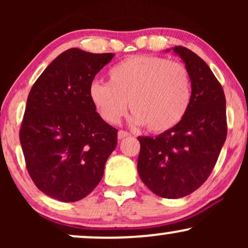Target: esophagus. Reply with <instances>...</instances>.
<instances>
[{
    "label": "esophagus",
    "instance_id": "34e87169",
    "mask_svg": "<svg viewBox=\"0 0 248 248\" xmlns=\"http://www.w3.org/2000/svg\"><path fill=\"white\" fill-rule=\"evenodd\" d=\"M128 136H130V134L128 133V132H126V130H119V133H118L119 140H122V139L128 138Z\"/></svg>",
    "mask_w": 248,
    "mask_h": 248
}]
</instances>
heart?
<instances>
[{
    "label": "heart",
    "mask_w": 248,
    "mask_h": 248,
    "mask_svg": "<svg viewBox=\"0 0 248 248\" xmlns=\"http://www.w3.org/2000/svg\"><path fill=\"white\" fill-rule=\"evenodd\" d=\"M93 106L108 124H115L127 112L132 121L152 133H164L183 120L191 101V80L186 67L158 56L135 55L108 71L107 82L88 88Z\"/></svg>",
    "instance_id": "b5f03b06"
}]
</instances>
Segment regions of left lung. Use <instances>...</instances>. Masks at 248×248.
<instances>
[{
	"mask_svg": "<svg viewBox=\"0 0 248 248\" xmlns=\"http://www.w3.org/2000/svg\"><path fill=\"white\" fill-rule=\"evenodd\" d=\"M191 80V101L172 129L140 136L139 176L155 195L175 199L190 195L212 172L227 135L224 90L201 57L184 46L173 47Z\"/></svg>",
	"mask_w": 248,
	"mask_h": 248,
	"instance_id": "1",
	"label": "left lung"
}]
</instances>
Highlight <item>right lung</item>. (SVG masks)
<instances>
[{
	"mask_svg": "<svg viewBox=\"0 0 248 248\" xmlns=\"http://www.w3.org/2000/svg\"><path fill=\"white\" fill-rule=\"evenodd\" d=\"M113 53L69 49L38 77L28 95L19 141L35 186L57 201L94 190L118 143V129L95 112L88 88Z\"/></svg>",
	"mask_w": 248,
	"mask_h": 248,
	"instance_id": "obj_1",
	"label": "right lung"
}]
</instances>
